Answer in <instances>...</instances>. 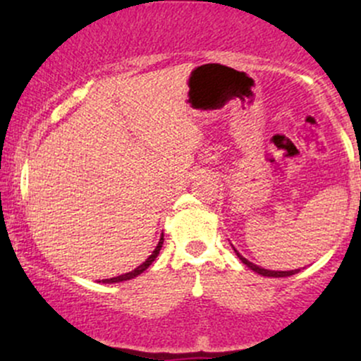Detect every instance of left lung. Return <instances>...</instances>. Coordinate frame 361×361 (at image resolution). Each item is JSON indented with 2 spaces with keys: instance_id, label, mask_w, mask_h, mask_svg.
<instances>
[{
  "instance_id": "obj_1",
  "label": "left lung",
  "mask_w": 361,
  "mask_h": 361,
  "mask_svg": "<svg viewBox=\"0 0 361 361\" xmlns=\"http://www.w3.org/2000/svg\"><path fill=\"white\" fill-rule=\"evenodd\" d=\"M234 251H235V250H234ZM235 255L239 256V259H241L243 263L246 264L247 268H251L252 271L259 273V275H263V276H273V279H281V276H290V275H295V273H299V271H300V270H290V271H275V270H264V268L258 267V264L251 263V261H247L246 258H243V256L239 255L238 251H235Z\"/></svg>"
}]
</instances>
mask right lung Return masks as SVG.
I'll return each instance as SVG.
<instances>
[{
    "mask_svg": "<svg viewBox=\"0 0 361 361\" xmlns=\"http://www.w3.org/2000/svg\"><path fill=\"white\" fill-rule=\"evenodd\" d=\"M163 241H164V238L163 235H161V239H159V243H157V246H156V250L152 251V255L149 256V258L144 261L142 264H139L137 268H135V270H132V271H128V273H126V275H118V276H114V279H106V280H102V283H118V281H126V280H130V279H135V276L137 275H140V273L142 271H146L147 268H149V264L152 263V261H154L156 258H157V255H159V251H161V247H163Z\"/></svg>",
    "mask_w": 361,
    "mask_h": 361,
    "instance_id": "obj_1",
    "label": "right lung"
}]
</instances>
